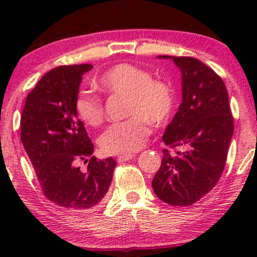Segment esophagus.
<instances>
[{"label":"esophagus","instance_id":"obj_1","mask_svg":"<svg viewBox=\"0 0 257 257\" xmlns=\"http://www.w3.org/2000/svg\"><path fill=\"white\" fill-rule=\"evenodd\" d=\"M134 157V156L133 155H120V156H118V157H117V162H118V163H123V162H126V161H131V159Z\"/></svg>","mask_w":257,"mask_h":257}]
</instances>
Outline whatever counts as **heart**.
Wrapping results in <instances>:
<instances>
[{"instance_id":"b5f03b06","label":"heart","mask_w":257,"mask_h":257,"mask_svg":"<svg viewBox=\"0 0 257 257\" xmlns=\"http://www.w3.org/2000/svg\"><path fill=\"white\" fill-rule=\"evenodd\" d=\"M98 85L112 95H125L123 122L113 123L102 133L99 144L108 155H124L140 150L151 134V125L166 124L172 117L174 93L172 87L161 79H152L146 70L132 64L110 67L98 79ZM75 111L85 124L98 126L105 117L104 105L99 96L79 93L75 99Z\"/></svg>"}]
</instances>
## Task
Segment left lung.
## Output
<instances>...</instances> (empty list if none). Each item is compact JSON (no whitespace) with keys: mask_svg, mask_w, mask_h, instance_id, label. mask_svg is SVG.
I'll return each instance as SVG.
<instances>
[{"mask_svg":"<svg viewBox=\"0 0 257 257\" xmlns=\"http://www.w3.org/2000/svg\"><path fill=\"white\" fill-rule=\"evenodd\" d=\"M158 58L172 59L181 72L182 84V102L166 128L163 141L186 150L176 156L163 150L152 188L164 203L188 206L213 190L225 169L233 135L228 93L220 76L198 59Z\"/></svg>","mask_w":257,"mask_h":257,"instance_id":"1","label":"left lung"}]
</instances>
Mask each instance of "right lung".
I'll list each match as a JSON object with an SVG mask.
<instances>
[{
  "label": "right lung",
  "mask_w": 257,
  "mask_h": 257,
  "mask_svg": "<svg viewBox=\"0 0 257 257\" xmlns=\"http://www.w3.org/2000/svg\"><path fill=\"white\" fill-rule=\"evenodd\" d=\"M93 65H64L47 72L26 96L20 140L46 198L70 211L94 209L110 187L114 159L98 161L75 111L82 76ZM88 162L82 172L77 164Z\"/></svg>",
  "instance_id": "right-lung-1"
}]
</instances>
